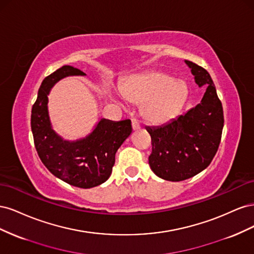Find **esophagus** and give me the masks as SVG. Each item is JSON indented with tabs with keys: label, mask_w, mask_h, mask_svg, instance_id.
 Returning a JSON list of instances; mask_svg holds the SVG:
<instances>
[{
	"label": "esophagus",
	"mask_w": 254,
	"mask_h": 254,
	"mask_svg": "<svg viewBox=\"0 0 254 254\" xmlns=\"http://www.w3.org/2000/svg\"><path fill=\"white\" fill-rule=\"evenodd\" d=\"M131 125H132V129H133V130H139V129L141 128L140 124H139V123H137V121H135V120H132V121H131Z\"/></svg>",
	"instance_id": "34e87169"
}]
</instances>
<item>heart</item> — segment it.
Segmentation results:
<instances>
[{"mask_svg": "<svg viewBox=\"0 0 254 254\" xmlns=\"http://www.w3.org/2000/svg\"><path fill=\"white\" fill-rule=\"evenodd\" d=\"M120 92L129 102H143V117L156 125L174 120L181 111L188 94L183 81L174 80L170 75L159 71L132 76L122 84Z\"/></svg>", "mask_w": 254, "mask_h": 254, "instance_id": "heart-1", "label": "heart"}]
</instances>
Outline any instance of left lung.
Segmentation results:
<instances>
[{"label": "left lung", "instance_id": "left-lung-1", "mask_svg": "<svg viewBox=\"0 0 254 254\" xmlns=\"http://www.w3.org/2000/svg\"><path fill=\"white\" fill-rule=\"evenodd\" d=\"M195 82L206 87L201 102L183 115L157 127H146L151 136V171L168 181L194 177L210 165L224 128V111L210 74L189 60Z\"/></svg>", "mask_w": 254, "mask_h": 254}]
</instances>
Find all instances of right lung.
Returning <instances> with one entry per match:
<instances>
[{
    "label": "right lung",
    "instance_id": "add662e5",
    "mask_svg": "<svg viewBox=\"0 0 254 254\" xmlns=\"http://www.w3.org/2000/svg\"><path fill=\"white\" fill-rule=\"evenodd\" d=\"M83 76V72L64 65L45 77L32 109L30 126L35 147L45 167L63 181L80 189H91L108 180L115 153L131 134V121L114 122L101 119L86 137L67 141L52 127L48 103L51 89L67 76Z\"/></svg>",
    "mask_w": 254,
    "mask_h": 254
}]
</instances>
